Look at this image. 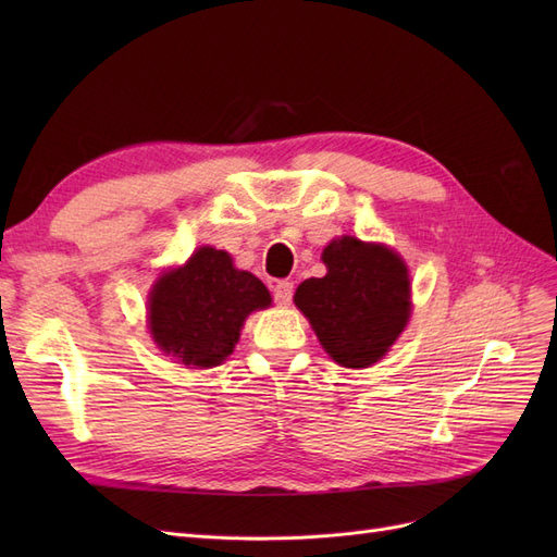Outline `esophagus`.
Masks as SVG:
<instances>
[{
	"label": "esophagus",
	"mask_w": 557,
	"mask_h": 557,
	"mask_svg": "<svg viewBox=\"0 0 557 557\" xmlns=\"http://www.w3.org/2000/svg\"><path fill=\"white\" fill-rule=\"evenodd\" d=\"M274 299H276V305L288 307L290 299H293V283L290 281H278L274 285Z\"/></svg>",
	"instance_id": "1"
}]
</instances>
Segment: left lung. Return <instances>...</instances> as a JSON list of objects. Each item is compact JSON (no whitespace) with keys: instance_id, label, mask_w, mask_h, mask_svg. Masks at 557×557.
<instances>
[{"instance_id":"8db88e82","label":"left lung","mask_w":557,"mask_h":557,"mask_svg":"<svg viewBox=\"0 0 557 557\" xmlns=\"http://www.w3.org/2000/svg\"><path fill=\"white\" fill-rule=\"evenodd\" d=\"M323 262V278L299 283L297 309L336 364L362 369L379 362L409 323L407 264L393 248L356 237L330 242Z\"/></svg>"}]
</instances>
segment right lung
I'll return each mask as SVG.
<instances>
[{"label":"right lung","instance_id":"obj_1","mask_svg":"<svg viewBox=\"0 0 557 557\" xmlns=\"http://www.w3.org/2000/svg\"><path fill=\"white\" fill-rule=\"evenodd\" d=\"M269 305L272 295L258 276L234 267L230 252L201 246L153 285L148 330L166 356L207 369L232 356L248 313Z\"/></svg>","mask_w":557,"mask_h":557}]
</instances>
